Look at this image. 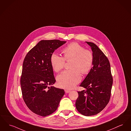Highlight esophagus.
Here are the masks:
<instances>
[{
  "label": "esophagus",
  "instance_id": "34e87169",
  "mask_svg": "<svg viewBox=\"0 0 131 131\" xmlns=\"http://www.w3.org/2000/svg\"><path fill=\"white\" fill-rule=\"evenodd\" d=\"M65 92H66V93H68L70 92V90H65Z\"/></svg>",
  "mask_w": 131,
  "mask_h": 131
}]
</instances>
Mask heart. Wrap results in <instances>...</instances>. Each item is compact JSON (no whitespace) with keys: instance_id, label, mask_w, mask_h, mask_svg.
<instances>
[{"instance_id":"heart-1","label":"heart","mask_w":131,"mask_h":131,"mask_svg":"<svg viewBox=\"0 0 131 131\" xmlns=\"http://www.w3.org/2000/svg\"><path fill=\"white\" fill-rule=\"evenodd\" d=\"M63 57L53 53L50 56V64L56 72L64 68L65 61L72 60L70 67L72 69L66 70L57 78L60 87L67 90L73 88L81 80V72L87 74L92 67L93 56L92 52L85 49L84 46L77 42H72L62 50Z\"/></svg>"}]
</instances>
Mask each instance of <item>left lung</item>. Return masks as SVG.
Returning a JSON list of instances; mask_svg holds the SVG:
<instances>
[{
	"mask_svg": "<svg viewBox=\"0 0 131 131\" xmlns=\"http://www.w3.org/2000/svg\"><path fill=\"white\" fill-rule=\"evenodd\" d=\"M86 42L92 50L93 67L80 85L86 91L78 92L76 107L82 115L90 116L98 114L107 105L110 99L113 78L107 57L95 44Z\"/></svg>",
	"mask_w": 131,
	"mask_h": 131,
	"instance_id": "8db88e82",
	"label": "left lung"
}]
</instances>
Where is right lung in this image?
I'll return each mask as SVG.
<instances>
[{
  "mask_svg": "<svg viewBox=\"0 0 131 131\" xmlns=\"http://www.w3.org/2000/svg\"><path fill=\"white\" fill-rule=\"evenodd\" d=\"M66 42L42 40L24 59L20 80L22 96L28 107L38 115L45 117L53 113L65 93L63 89L48 86L56 81L50 56Z\"/></svg>",
  "mask_w": 131,
  "mask_h": 131,
  "instance_id": "obj_1",
  "label": "right lung"
}]
</instances>
